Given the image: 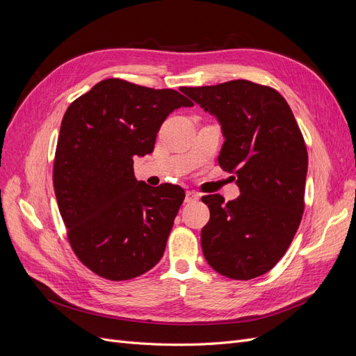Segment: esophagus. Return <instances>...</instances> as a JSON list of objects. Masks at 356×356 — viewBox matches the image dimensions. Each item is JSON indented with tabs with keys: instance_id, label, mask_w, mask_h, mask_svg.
<instances>
[{
	"instance_id": "obj_1",
	"label": "esophagus",
	"mask_w": 356,
	"mask_h": 356,
	"mask_svg": "<svg viewBox=\"0 0 356 356\" xmlns=\"http://www.w3.org/2000/svg\"><path fill=\"white\" fill-rule=\"evenodd\" d=\"M196 200H199V195H197L196 191H191V190L186 191V202H187V203L196 202Z\"/></svg>"
}]
</instances>
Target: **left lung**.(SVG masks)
I'll use <instances>...</instances> for the list:
<instances>
[{"mask_svg": "<svg viewBox=\"0 0 356 356\" xmlns=\"http://www.w3.org/2000/svg\"><path fill=\"white\" fill-rule=\"evenodd\" d=\"M221 123L218 165L238 175L241 196H203L211 218L200 243L222 276L250 281L276 266L293 242L305 212L307 148L284 96L268 86L232 80L182 88Z\"/></svg>", "mask_w": 356, "mask_h": 356, "instance_id": "8db88e82", "label": "left lung"}]
</instances>
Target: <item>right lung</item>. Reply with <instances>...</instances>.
Instances as JSON below:
<instances>
[{
  "instance_id": "right-lung-1",
  "label": "right lung",
  "mask_w": 356,
  "mask_h": 356,
  "mask_svg": "<svg viewBox=\"0 0 356 356\" xmlns=\"http://www.w3.org/2000/svg\"><path fill=\"white\" fill-rule=\"evenodd\" d=\"M191 105L174 89L106 79L68 106L53 187L74 254L98 276L127 281L163 257L186 193L136 181L134 157L153 152L169 113Z\"/></svg>"
}]
</instances>
